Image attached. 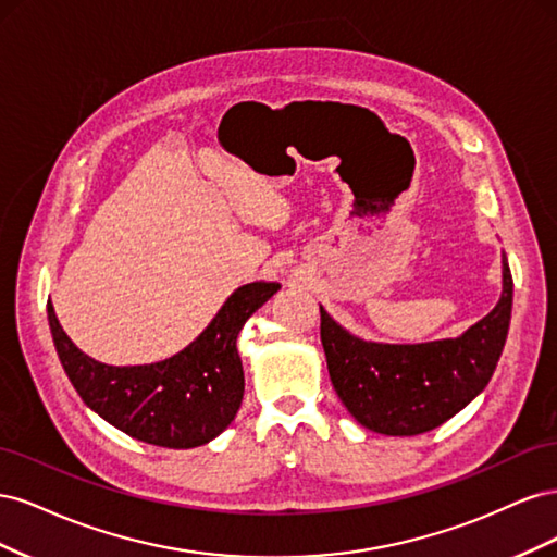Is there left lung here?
Segmentation results:
<instances>
[{
	"instance_id": "left-lung-1",
	"label": "left lung",
	"mask_w": 557,
	"mask_h": 557,
	"mask_svg": "<svg viewBox=\"0 0 557 557\" xmlns=\"http://www.w3.org/2000/svg\"><path fill=\"white\" fill-rule=\"evenodd\" d=\"M513 278L502 252L497 307L455 339L381 344L350 334L320 307L327 372L348 413L387 436L423 434L446 423L483 393L507 342Z\"/></svg>"
}]
</instances>
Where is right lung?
<instances>
[{"label":"right lung","mask_w":557,"mask_h":557,"mask_svg":"<svg viewBox=\"0 0 557 557\" xmlns=\"http://www.w3.org/2000/svg\"><path fill=\"white\" fill-rule=\"evenodd\" d=\"M278 283L239 285L211 323L176 356L113 367L86 356L62 330L48 301V325L64 374L88 407L107 423L162 448H195L215 440L237 416L244 399V367L237 336L246 320Z\"/></svg>","instance_id":"add662e5"}]
</instances>
